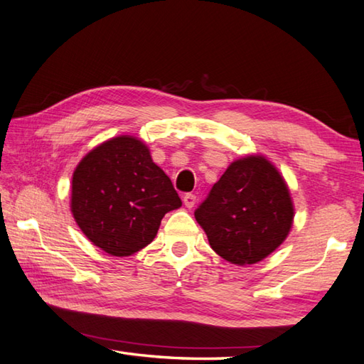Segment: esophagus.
Segmentation results:
<instances>
[{"label":"esophagus","instance_id":"obj_1","mask_svg":"<svg viewBox=\"0 0 364 364\" xmlns=\"http://www.w3.org/2000/svg\"><path fill=\"white\" fill-rule=\"evenodd\" d=\"M183 202L186 205L188 208H193L196 205V196L194 194H184L183 196Z\"/></svg>","mask_w":364,"mask_h":364}]
</instances>
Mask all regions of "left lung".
Listing matches in <instances>:
<instances>
[{
    "instance_id": "obj_1",
    "label": "left lung",
    "mask_w": 364,
    "mask_h": 364,
    "mask_svg": "<svg viewBox=\"0 0 364 364\" xmlns=\"http://www.w3.org/2000/svg\"><path fill=\"white\" fill-rule=\"evenodd\" d=\"M194 215L215 253L250 266L285 242L294 205L279 168L267 157L250 154L230 162Z\"/></svg>"
}]
</instances>
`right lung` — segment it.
Wrapping results in <instances>:
<instances>
[{
	"label": "right lung",
	"instance_id": "add662e5",
	"mask_svg": "<svg viewBox=\"0 0 364 364\" xmlns=\"http://www.w3.org/2000/svg\"><path fill=\"white\" fill-rule=\"evenodd\" d=\"M180 207L170 178L136 136L119 135L100 143L73 171V218L84 235L111 256H130L149 245L165 213Z\"/></svg>",
	"mask_w": 364,
	"mask_h": 364
}]
</instances>
